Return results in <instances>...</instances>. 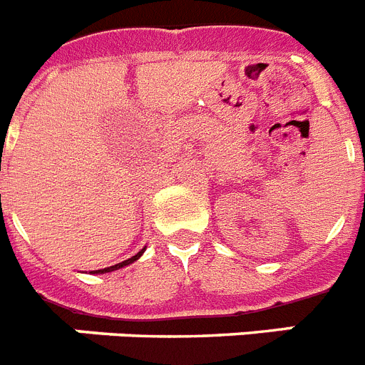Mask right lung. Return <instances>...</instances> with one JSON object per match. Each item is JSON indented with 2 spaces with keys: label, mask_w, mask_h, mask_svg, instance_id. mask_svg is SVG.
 Returning a JSON list of instances; mask_svg holds the SVG:
<instances>
[{
  "label": "right lung",
  "mask_w": 365,
  "mask_h": 365,
  "mask_svg": "<svg viewBox=\"0 0 365 365\" xmlns=\"http://www.w3.org/2000/svg\"><path fill=\"white\" fill-rule=\"evenodd\" d=\"M142 253H144V249H142V251H138V253H136L135 257H130L129 260H123V262L114 264V266L105 267V269H96V272H93V273H108V272H114V269H120V267H123V266H129V264H133V262H135V260H138L140 255H142Z\"/></svg>",
  "instance_id": "1"
}]
</instances>
